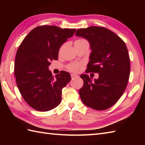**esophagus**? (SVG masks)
Masks as SVG:
<instances>
[{
    "instance_id": "esophagus-1",
    "label": "esophagus",
    "mask_w": 145,
    "mask_h": 145,
    "mask_svg": "<svg viewBox=\"0 0 145 145\" xmlns=\"http://www.w3.org/2000/svg\"><path fill=\"white\" fill-rule=\"evenodd\" d=\"M77 76H78L77 75L74 74V73H72V74H71V77H72V78H75V77H77Z\"/></svg>"
}]
</instances>
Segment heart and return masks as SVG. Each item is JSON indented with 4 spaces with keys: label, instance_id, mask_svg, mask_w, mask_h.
<instances>
[{
    "label": "heart",
    "instance_id": "1",
    "mask_svg": "<svg viewBox=\"0 0 145 145\" xmlns=\"http://www.w3.org/2000/svg\"><path fill=\"white\" fill-rule=\"evenodd\" d=\"M82 40H84V39H78L75 42H81ZM82 65L79 63H71L70 64L69 67H68V69L70 71H72V72H78V71L81 69Z\"/></svg>",
    "mask_w": 145,
    "mask_h": 145
}]
</instances>
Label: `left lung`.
Instances as JSON below:
<instances>
[{
	"label": "left lung",
	"mask_w": 145,
	"mask_h": 145,
	"mask_svg": "<svg viewBox=\"0 0 145 145\" xmlns=\"http://www.w3.org/2000/svg\"><path fill=\"white\" fill-rule=\"evenodd\" d=\"M76 36L87 39L91 52L86 73H98L92 82L83 74L84 86L80 98L86 106L105 110L115 105L124 93L130 73V61L127 46L115 33L105 27L91 26L76 30Z\"/></svg>",
	"instance_id": "left-lung-1"
}]
</instances>
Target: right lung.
Wrapping results in <instances>:
<instances>
[{
    "instance_id": "1",
    "label": "right lung",
    "mask_w": 145,
    "mask_h": 145,
    "mask_svg": "<svg viewBox=\"0 0 145 145\" xmlns=\"http://www.w3.org/2000/svg\"><path fill=\"white\" fill-rule=\"evenodd\" d=\"M75 29L42 25L32 30L18 47L14 74L20 93L26 103L39 112L55 108L61 100V90L71 80L69 73L52 76L48 66L57 60L58 51Z\"/></svg>"
}]
</instances>
